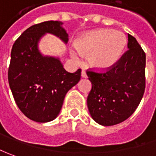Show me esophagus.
<instances>
[{
    "instance_id": "esophagus-1",
    "label": "esophagus",
    "mask_w": 156,
    "mask_h": 156,
    "mask_svg": "<svg viewBox=\"0 0 156 156\" xmlns=\"http://www.w3.org/2000/svg\"><path fill=\"white\" fill-rule=\"evenodd\" d=\"M81 76H82V78H87L86 73H85L84 71H82V72H81Z\"/></svg>"
}]
</instances>
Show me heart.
<instances>
[{
    "mask_svg": "<svg viewBox=\"0 0 156 156\" xmlns=\"http://www.w3.org/2000/svg\"><path fill=\"white\" fill-rule=\"evenodd\" d=\"M126 43L124 34L112 29L96 30L83 35L70 55L77 64H82L83 55H90L92 67L109 69L121 58Z\"/></svg>",
    "mask_w": 156,
    "mask_h": 156,
    "instance_id": "obj_1",
    "label": "heart"
}]
</instances>
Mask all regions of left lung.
<instances>
[{
	"instance_id": "left-lung-1",
	"label": "left lung",
	"mask_w": 156,
	"mask_h": 156,
	"mask_svg": "<svg viewBox=\"0 0 156 156\" xmlns=\"http://www.w3.org/2000/svg\"><path fill=\"white\" fill-rule=\"evenodd\" d=\"M129 48L106 73L88 71L92 88L87 105L92 119L110 126L125 121L135 112L145 90L146 55L136 38L128 34Z\"/></svg>"
}]
</instances>
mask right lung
Masks as SVG:
<instances>
[{
	"label": "right lung",
	"mask_w": 156,
	"mask_h": 156,
	"mask_svg": "<svg viewBox=\"0 0 156 156\" xmlns=\"http://www.w3.org/2000/svg\"><path fill=\"white\" fill-rule=\"evenodd\" d=\"M60 21H45L25 30L14 42L8 68V83L20 111L30 119L49 122L59 115L67 91L81 78V70L71 73L58 57L43 55L38 43L45 34L65 43L68 34Z\"/></svg>",
	"instance_id": "1"
}]
</instances>
